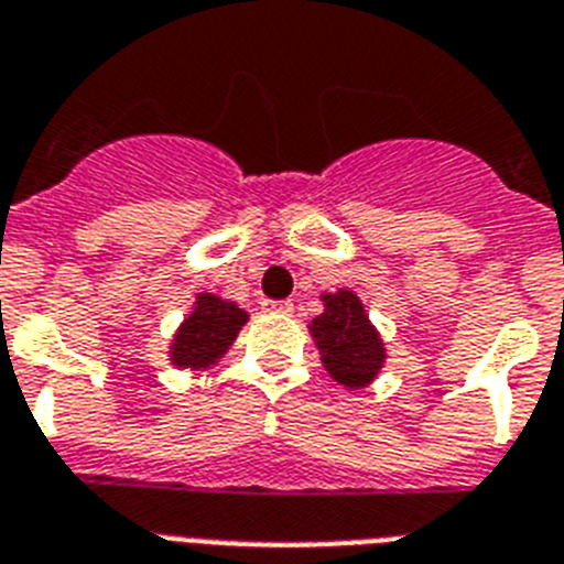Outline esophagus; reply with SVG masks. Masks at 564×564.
<instances>
[{
	"instance_id": "obj_1",
	"label": "esophagus",
	"mask_w": 564,
	"mask_h": 564,
	"mask_svg": "<svg viewBox=\"0 0 564 564\" xmlns=\"http://www.w3.org/2000/svg\"><path fill=\"white\" fill-rule=\"evenodd\" d=\"M263 310L267 312H281V315H290L295 306L290 304V301H263Z\"/></svg>"
}]
</instances>
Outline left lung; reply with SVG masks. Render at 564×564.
<instances>
[{
    "mask_svg": "<svg viewBox=\"0 0 564 564\" xmlns=\"http://www.w3.org/2000/svg\"><path fill=\"white\" fill-rule=\"evenodd\" d=\"M321 301H324V312L310 324L321 364L347 390H364L376 381L384 367V340L355 292H324Z\"/></svg>",
    "mask_w": 564,
    "mask_h": 564,
    "instance_id": "left-lung-1",
    "label": "left lung"
}]
</instances>
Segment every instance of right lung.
<instances>
[{"label":"right lung","mask_w":564,"mask_h":564,"mask_svg":"<svg viewBox=\"0 0 564 564\" xmlns=\"http://www.w3.org/2000/svg\"><path fill=\"white\" fill-rule=\"evenodd\" d=\"M246 321H249V312L240 310L235 301L200 292L192 312L174 333L169 361L177 370H209L212 364L229 352Z\"/></svg>","instance_id":"1"}]
</instances>
